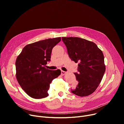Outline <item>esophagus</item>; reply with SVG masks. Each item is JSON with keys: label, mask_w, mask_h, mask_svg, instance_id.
I'll list each match as a JSON object with an SVG mask.
<instances>
[{"label": "esophagus", "mask_w": 124, "mask_h": 124, "mask_svg": "<svg viewBox=\"0 0 124 124\" xmlns=\"http://www.w3.org/2000/svg\"><path fill=\"white\" fill-rule=\"evenodd\" d=\"M66 72H65V71H62V70L61 71V74L62 75L66 74Z\"/></svg>", "instance_id": "esophagus-1"}]
</instances>
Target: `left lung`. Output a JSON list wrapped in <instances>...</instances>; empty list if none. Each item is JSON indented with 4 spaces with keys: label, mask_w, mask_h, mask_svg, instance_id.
I'll list each match as a JSON object with an SVG mask.
<instances>
[{
    "label": "left lung",
    "mask_w": 124,
    "mask_h": 124,
    "mask_svg": "<svg viewBox=\"0 0 124 124\" xmlns=\"http://www.w3.org/2000/svg\"><path fill=\"white\" fill-rule=\"evenodd\" d=\"M71 60L78 63V73H74L78 84L71 92L79 96L95 92L106 71L102 52L93 42L78 37H62Z\"/></svg>",
    "instance_id": "left-lung-1"
}]
</instances>
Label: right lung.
<instances>
[{
    "mask_svg": "<svg viewBox=\"0 0 124 124\" xmlns=\"http://www.w3.org/2000/svg\"><path fill=\"white\" fill-rule=\"evenodd\" d=\"M61 37L48 39L26 45L16 60V78L25 93L32 98L48 96L50 84L61 74V70L45 67L50 61L52 49Z\"/></svg>",
    "mask_w": 124,
    "mask_h": 124,
    "instance_id": "add662e5",
    "label": "right lung"
}]
</instances>
